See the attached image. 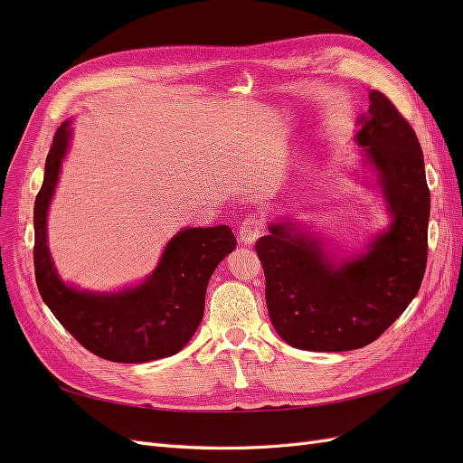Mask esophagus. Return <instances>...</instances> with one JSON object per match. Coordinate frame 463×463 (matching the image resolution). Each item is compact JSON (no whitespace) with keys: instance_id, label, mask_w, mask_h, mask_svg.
<instances>
[{"instance_id":"esophagus-1","label":"esophagus","mask_w":463,"mask_h":463,"mask_svg":"<svg viewBox=\"0 0 463 463\" xmlns=\"http://www.w3.org/2000/svg\"><path fill=\"white\" fill-rule=\"evenodd\" d=\"M264 228H262V222L255 216H249L241 222L240 232H237V237H240V241L243 245H253L259 237L262 235Z\"/></svg>"}]
</instances>
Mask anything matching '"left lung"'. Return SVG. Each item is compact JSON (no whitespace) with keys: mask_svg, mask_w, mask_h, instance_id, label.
I'll use <instances>...</instances> for the list:
<instances>
[{"mask_svg":"<svg viewBox=\"0 0 463 463\" xmlns=\"http://www.w3.org/2000/svg\"><path fill=\"white\" fill-rule=\"evenodd\" d=\"M355 143L374 172L390 226L347 259L289 220L272 222L255 245L272 325L298 349L349 352L374 342L423 282L430 193L417 135L383 92L371 90Z\"/></svg>","mask_w":463,"mask_h":463,"instance_id":"8db88e82","label":"left lung"}]
</instances>
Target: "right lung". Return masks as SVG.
Returning <instances> with one entry per match:
<instances>
[{
  "instance_id": "right-lung-1",
  "label": "right lung",
  "mask_w": 463,
  "mask_h": 463,
  "mask_svg": "<svg viewBox=\"0 0 463 463\" xmlns=\"http://www.w3.org/2000/svg\"><path fill=\"white\" fill-rule=\"evenodd\" d=\"M71 123L67 119L55 131L44 184L34 203V274L40 296L61 326L98 357L116 363L170 357L197 332L208 279L235 249V237L228 226L179 230L141 284L114 293L67 286L50 257L46 218L71 141Z\"/></svg>"
}]
</instances>
